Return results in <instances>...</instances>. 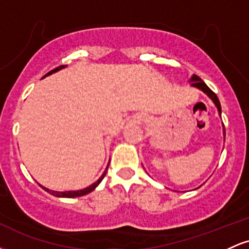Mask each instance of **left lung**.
I'll return each mask as SVG.
<instances>
[{
  "label": "left lung",
  "instance_id": "8db88e82",
  "mask_svg": "<svg viewBox=\"0 0 249 249\" xmlns=\"http://www.w3.org/2000/svg\"><path fill=\"white\" fill-rule=\"evenodd\" d=\"M191 81L193 82V83H192V85H193V87H196V88H199L200 90H202V91H204L205 93H207V96L210 97V98L212 99V101L214 102V104H215V105H216V107H218V111H219V113H220V115H221V105H220V102H219V98H218V96H216L215 93H214L213 91L211 90V89L208 88L207 85L205 84V83L201 81V78H200L199 76H196V75H193L192 79H191ZM224 134H225V136H226L225 126H224Z\"/></svg>",
  "mask_w": 249,
  "mask_h": 249
}]
</instances>
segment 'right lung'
<instances>
[{
    "mask_svg": "<svg viewBox=\"0 0 249 249\" xmlns=\"http://www.w3.org/2000/svg\"><path fill=\"white\" fill-rule=\"evenodd\" d=\"M64 67H65V65H59V67L55 68V69H53V70L49 71V72H48L45 76L50 75V73H53V72H56L57 70H61V69H63V68H64ZM107 170H105V172L103 173V176H102L101 178H99L98 180H97L95 184H92V185H91V186H89V187L84 188V190H81V191H69V192H56V191H50V190H48V188H45V187H43V188H44V190L47 191V192H49L50 194H53V196H61V198H76V196H85V194L92 192V191L95 190V188H96L97 186H98L99 182H101L102 180L104 179L105 174H107Z\"/></svg>",
    "mask_w": 249,
    "mask_h": 249,
    "instance_id": "add662e5",
    "label": "right lung"
}]
</instances>
